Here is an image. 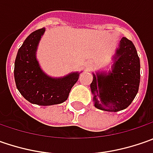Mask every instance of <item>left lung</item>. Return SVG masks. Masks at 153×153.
Returning <instances> with one entry per match:
<instances>
[{
    "instance_id": "obj_1",
    "label": "left lung",
    "mask_w": 153,
    "mask_h": 153,
    "mask_svg": "<svg viewBox=\"0 0 153 153\" xmlns=\"http://www.w3.org/2000/svg\"><path fill=\"white\" fill-rule=\"evenodd\" d=\"M115 59L110 73H97L96 76L94 74L90 88L96 108L116 112L126 109L136 96L140 65L134 45L126 37L120 41Z\"/></svg>"
}]
</instances>
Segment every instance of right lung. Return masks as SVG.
<instances>
[{
	"label": "right lung",
	"instance_id": "add662e5",
	"mask_svg": "<svg viewBox=\"0 0 153 153\" xmlns=\"http://www.w3.org/2000/svg\"><path fill=\"white\" fill-rule=\"evenodd\" d=\"M45 28L27 37L15 59L14 79L17 88L29 102L39 105H52L65 101L77 82L79 73L74 72L62 78H52L41 70L36 51Z\"/></svg>",
	"mask_w": 153,
	"mask_h": 153
}]
</instances>
